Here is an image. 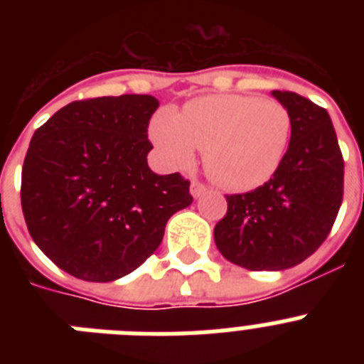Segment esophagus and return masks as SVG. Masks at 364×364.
I'll return each mask as SVG.
<instances>
[{
  "mask_svg": "<svg viewBox=\"0 0 364 364\" xmlns=\"http://www.w3.org/2000/svg\"><path fill=\"white\" fill-rule=\"evenodd\" d=\"M191 195L195 198H198V197H202V195H204L205 193V186L202 184V182H198V180H193L191 182Z\"/></svg>",
  "mask_w": 364,
  "mask_h": 364,
  "instance_id": "34e87169",
  "label": "esophagus"
}]
</instances>
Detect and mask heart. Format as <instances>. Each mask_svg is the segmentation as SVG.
<instances>
[{"label": "heart", "instance_id": "obj_1", "mask_svg": "<svg viewBox=\"0 0 364 364\" xmlns=\"http://www.w3.org/2000/svg\"><path fill=\"white\" fill-rule=\"evenodd\" d=\"M149 136L169 166L188 167L197 149L211 178L233 191L268 182L286 156L291 114L281 102L247 95H210L178 112L160 111Z\"/></svg>", "mask_w": 364, "mask_h": 364}]
</instances>
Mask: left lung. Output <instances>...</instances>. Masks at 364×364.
I'll return each instance as SVG.
<instances>
[{
    "mask_svg": "<svg viewBox=\"0 0 364 364\" xmlns=\"http://www.w3.org/2000/svg\"><path fill=\"white\" fill-rule=\"evenodd\" d=\"M291 114V138L264 186L228 195L215 244L230 262L277 272L301 264L324 242L343 202L345 162L330 114L311 100L273 91Z\"/></svg>",
    "mask_w": 364,
    "mask_h": 364,
    "instance_id": "left-lung-1",
    "label": "left lung"
}]
</instances>
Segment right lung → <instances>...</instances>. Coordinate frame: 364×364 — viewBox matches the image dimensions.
<instances>
[{
	"mask_svg": "<svg viewBox=\"0 0 364 364\" xmlns=\"http://www.w3.org/2000/svg\"><path fill=\"white\" fill-rule=\"evenodd\" d=\"M149 95L78 100L36 129L21 169L28 233L58 268L89 282L124 277L160 246L167 220L193 202L189 180L156 175Z\"/></svg>",
	"mask_w": 364,
	"mask_h": 364,
	"instance_id": "right-lung-1",
	"label": "right lung"
}]
</instances>
